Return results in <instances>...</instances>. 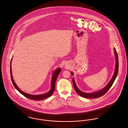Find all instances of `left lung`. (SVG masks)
Listing matches in <instances>:
<instances>
[{"mask_svg":"<svg viewBox=\"0 0 128 128\" xmlns=\"http://www.w3.org/2000/svg\"><path fill=\"white\" fill-rule=\"evenodd\" d=\"M114 53L115 56L116 58V68H115V70H114V74L113 75V77L112 78V79H111V80L110 81V82L108 83V84L102 90L94 92V93H88L83 92L82 91L79 90L76 86L74 79L73 78L72 79V83H73L74 87V88L76 91V92L77 93V94H78L80 96H82L84 98H97L103 96L108 91V90L113 85V83L114 82V81L118 75V54H117L115 48H114ZM71 74L72 75H74V74L72 72H71Z\"/></svg>","mask_w":128,"mask_h":128,"instance_id":"8db88e82","label":"left lung"}]
</instances>
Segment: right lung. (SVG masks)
Segmentation results:
<instances>
[{
    "mask_svg": "<svg viewBox=\"0 0 128 128\" xmlns=\"http://www.w3.org/2000/svg\"><path fill=\"white\" fill-rule=\"evenodd\" d=\"M12 60L10 61V77L12 79V84L15 87V88L18 90L21 94H22L24 96H25L26 98H28L31 100H42L44 99H45L46 98L50 97L52 94H53L54 90H55V84H56V78L59 75L61 71V69L60 68H56L54 72L53 73V76H52V82H51V90H49V91L45 94H42V95H31L30 94H28L26 93H25L24 92L22 91L17 86L16 84L14 79H13V77L12 75V68H11V63H12Z\"/></svg>",
    "mask_w": 128,
    "mask_h": 128,
    "instance_id": "obj_1",
    "label": "right lung"
}]
</instances>
